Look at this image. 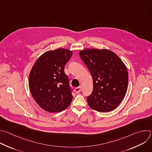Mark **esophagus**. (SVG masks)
I'll return each mask as SVG.
<instances>
[{
    "label": "esophagus",
    "instance_id": "obj_1",
    "mask_svg": "<svg viewBox=\"0 0 152 152\" xmlns=\"http://www.w3.org/2000/svg\"><path fill=\"white\" fill-rule=\"evenodd\" d=\"M81 89H82V88L81 86H79V87H76L75 88V92L76 93H79L81 91Z\"/></svg>",
    "mask_w": 152,
    "mask_h": 152
}]
</instances>
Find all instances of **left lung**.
Masks as SVG:
<instances>
[{"instance_id":"8db88e82","label":"left lung","mask_w":152,"mask_h":152,"mask_svg":"<svg viewBox=\"0 0 152 152\" xmlns=\"http://www.w3.org/2000/svg\"><path fill=\"white\" fill-rule=\"evenodd\" d=\"M93 80V90L87 97L88 105L100 112L116 108L128 88L127 69L113 52L108 49H86L79 53Z\"/></svg>"}]
</instances>
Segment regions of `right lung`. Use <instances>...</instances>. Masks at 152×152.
Instances as JSON below:
<instances>
[{
	"label": "right lung",
	"instance_id": "obj_1",
	"mask_svg": "<svg viewBox=\"0 0 152 152\" xmlns=\"http://www.w3.org/2000/svg\"><path fill=\"white\" fill-rule=\"evenodd\" d=\"M72 56L66 49L49 50L35 62L29 75L30 92L37 104L43 110L61 112L70 104L73 95L64 67Z\"/></svg>",
	"mask_w": 152,
	"mask_h": 152
}]
</instances>
